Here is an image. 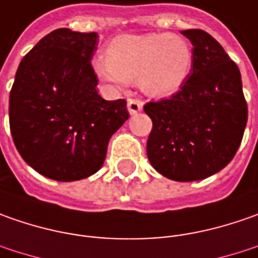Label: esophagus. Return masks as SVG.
<instances>
[{"label":"esophagus","mask_w":258,"mask_h":258,"mask_svg":"<svg viewBox=\"0 0 258 258\" xmlns=\"http://www.w3.org/2000/svg\"><path fill=\"white\" fill-rule=\"evenodd\" d=\"M142 109H144L142 100H139V99H129V100H127V110H129V113L131 114L139 113Z\"/></svg>","instance_id":"esophagus-1"}]
</instances>
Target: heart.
Returning <instances> with one entry per match:
<instances>
[{
  "instance_id": "1",
  "label": "heart",
  "mask_w": 258,
  "mask_h": 258,
  "mask_svg": "<svg viewBox=\"0 0 258 258\" xmlns=\"http://www.w3.org/2000/svg\"><path fill=\"white\" fill-rule=\"evenodd\" d=\"M106 54L94 60V72L104 83L122 89L138 77L141 89L152 96L178 92L194 63L189 43L168 33L119 35L109 43Z\"/></svg>"
}]
</instances>
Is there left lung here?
Instances as JSON below:
<instances>
[{"label":"left lung","mask_w":258,"mask_h":258,"mask_svg":"<svg viewBox=\"0 0 258 258\" xmlns=\"http://www.w3.org/2000/svg\"><path fill=\"white\" fill-rule=\"evenodd\" d=\"M192 43L191 75L169 99L144 106L152 119L146 154L164 176L200 181L231 162L247 124L241 75L221 44L203 30H185Z\"/></svg>","instance_id":"left-lung-1"}]
</instances>
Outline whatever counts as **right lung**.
I'll return each instance as SVG.
<instances>
[{
	"label": "right lung",
	"mask_w": 258,
	"mask_h": 258,
	"mask_svg": "<svg viewBox=\"0 0 258 258\" xmlns=\"http://www.w3.org/2000/svg\"><path fill=\"white\" fill-rule=\"evenodd\" d=\"M97 33L58 28L24 55L10 92L15 148L33 169L69 182L97 172L112 135L129 119L126 100L97 93Z\"/></svg>",
	"instance_id": "add662e5"
}]
</instances>
